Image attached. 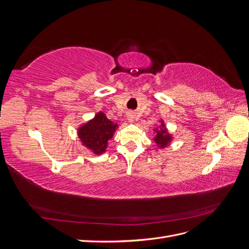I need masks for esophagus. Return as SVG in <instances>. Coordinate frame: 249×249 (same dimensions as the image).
<instances>
[{"mask_svg": "<svg viewBox=\"0 0 249 249\" xmlns=\"http://www.w3.org/2000/svg\"><path fill=\"white\" fill-rule=\"evenodd\" d=\"M126 117H127V120H129L130 123H133V122H134V118H135V117H134V115L132 114V113H129V115H127Z\"/></svg>", "mask_w": 249, "mask_h": 249, "instance_id": "obj_1", "label": "esophagus"}]
</instances>
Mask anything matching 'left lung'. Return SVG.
Instances as JSON below:
<instances>
[{"mask_svg":"<svg viewBox=\"0 0 249 249\" xmlns=\"http://www.w3.org/2000/svg\"><path fill=\"white\" fill-rule=\"evenodd\" d=\"M155 132H156V136L154 138V141L157 143V145L159 147L164 148L171 142L172 137L168 133L163 120H161V125L159 127H157V129H155Z\"/></svg>","mask_w":249,"mask_h":249,"instance_id":"8db88e82","label":"left lung"}]
</instances>
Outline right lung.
<instances>
[{"label":"right lung","mask_w":249,"mask_h":249,"mask_svg":"<svg viewBox=\"0 0 249 249\" xmlns=\"http://www.w3.org/2000/svg\"><path fill=\"white\" fill-rule=\"evenodd\" d=\"M117 124L109 120L101 111L96 113L94 118L89 120L78 129V136L83 145L95 155H101L106 152L108 141L113 137Z\"/></svg>","instance_id":"right-lung-1"}]
</instances>
